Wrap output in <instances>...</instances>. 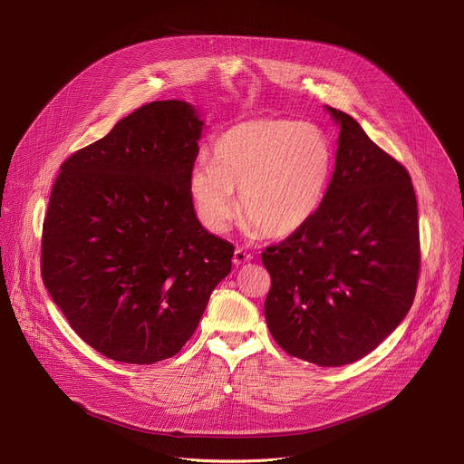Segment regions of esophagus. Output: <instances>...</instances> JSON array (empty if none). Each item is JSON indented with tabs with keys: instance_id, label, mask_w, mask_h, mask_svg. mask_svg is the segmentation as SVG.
Returning <instances> with one entry per match:
<instances>
[{
	"instance_id": "esophagus-1",
	"label": "esophagus",
	"mask_w": 464,
	"mask_h": 464,
	"mask_svg": "<svg viewBox=\"0 0 464 464\" xmlns=\"http://www.w3.org/2000/svg\"><path fill=\"white\" fill-rule=\"evenodd\" d=\"M253 256H251V253H247L244 247H237L235 249V255H233V262L237 264V266H240V264H246V262H249Z\"/></svg>"
}]
</instances>
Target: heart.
I'll return each mask as SVG.
<instances>
[{"label":"heart","mask_w":464,"mask_h":464,"mask_svg":"<svg viewBox=\"0 0 464 464\" xmlns=\"http://www.w3.org/2000/svg\"><path fill=\"white\" fill-rule=\"evenodd\" d=\"M334 169L326 131L310 121L260 117L222 131L213 163L198 160L188 172V194L200 222L224 231L237 217L264 237L303 229L319 211Z\"/></svg>","instance_id":"heart-1"}]
</instances>
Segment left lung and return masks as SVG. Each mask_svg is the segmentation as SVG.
Segmentation results:
<instances>
[{"label":"left lung","mask_w":464,"mask_h":464,"mask_svg":"<svg viewBox=\"0 0 464 464\" xmlns=\"http://www.w3.org/2000/svg\"><path fill=\"white\" fill-rule=\"evenodd\" d=\"M336 167L314 218L260 255L272 277L264 315L290 356L340 367L374 351L410 312L420 272L410 172L345 111Z\"/></svg>","instance_id":"left-lung-1"}]
</instances>
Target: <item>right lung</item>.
<instances>
[{
  "label": "right lung",
  "instance_id": "1",
  "mask_svg": "<svg viewBox=\"0 0 464 464\" xmlns=\"http://www.w3.org/2000/svg\"><path fill=\"white\" fill-rule=\"evenodd\" d=\"M204 121L154 101L60 167L42 229V279L102 356L150 365L194 334L231 272V242L198 222L188 172Z\"/></svg>",
  "mask_w": 464,
  "mask_h": 464
}]
</instances>
